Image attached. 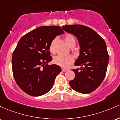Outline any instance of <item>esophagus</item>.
Returning a JSON list of instances; mask_svg holds the SVG:
<instances>
[{
    "label": "esophagus",
    "instance_id": "obj_1",
    "mask_svg": "<svg viewBox=\"0 0 120 120\" xmlns=\"http://www.w3.org/2000/svg\"><path fill=\"white\" fill-rule=\"evenodd\" d=\"M62 71H63V72H66V71H67V69H66V68H62Z\"/></svg>",
    "mask_w": 120,
    "mask_h": 120
}]
</instances>
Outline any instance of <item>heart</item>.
Listing matches in <instances>:
<instances>
[{
	"mask_svg": "<svg viewBox=\"0 0 120 120\" xmlns=\"http://www.w3.org/2000/svg\"><path fill=\"white\" fill-rule=\"evenodd\" d=\"M64 40L69 46H74L76 44V40L73 35L68 34L64 37ZM56 38L54 39L50 44V51L52 53L55 52V43ZM74 62V58L71 56H64V55H58L53 59L54 64L62 67H67L72 64Z\"/></svg>",
	"mask_w": 120,
	"mask_h": 120,
	"instance_id": "1",
	"label": "heart"
}]
</instances>
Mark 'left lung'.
<instances>
[{"mask_svg": "<svg viewBox=\"0 0 120 120\" xmlns=\"http://www.w3.org/2000/svg\"><path fill=\"white\" fill-rule=\"evenodd\" d=\"M64 31L76 36L80 45V56L75 63L80 68L73 69L75 77L69 82L76 92L89 94L103 81L109 61L107 45L99 34L83 25H65Z\"/></svg>", "mask_w": 120, "mask_h": 120, "instance_id": "1", "label": "left lung"}]
</instances>
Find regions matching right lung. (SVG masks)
Wrapping results in <instances>:
<instances>
[{
  "mask_svg": "<svg viewBox=\"0 0 120 120\" xmlns=\"http://www.w3.org/2000/svg\"><path fill=\"white\" fill-rule=\"evenodd\" d=\"M64 33L60 26H43L20 38L13 52L12 67L17 84L26 94L39 96L52 88L62 70L56 64H48L52 60L50 44Z\"/></svg>",
  "mask_w": 120,
  "mask_h": 120,
  "instance_id": "obj_1",
  "label": "right lung"
}]
</instances>
